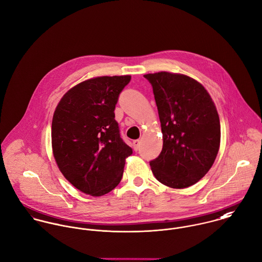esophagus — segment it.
<instances>
[{
	"label": "esophagus",
	"mask_w": 262,
	"mask_h": 262,
	"mask_svg": "<svg viewBox=\"0 0 262 262\" xmlns=\"http://www.w3.org/2000/svg\"><path fill=\"white\" fill-rule=\"evenodd\" d=\"M140 145H141V141H140V140H135V141H133V148H134L135 151H138V150H139Z\"/></svg>",
	"instance_id": "1"
}]
</instances>
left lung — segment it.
<instances>
[{"instance_id": "left-lung-1", "label": "left lung", "mask_w": 262, "mask_h": 262, "mask_svg": "<svg viewBox=\"0 0 262 262\" xmlns=\"http://www.w3.org/2000/svg\"><path fill=\"white\" fill-rule=\"evenodd\" d=\"M157 104L163 148L150 162L158 181L186 188L200 181L219 152L221 125L215 105L194 79L168 72L147 74Z\"/></svg>"}]
</instances>
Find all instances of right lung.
I'll return each mask as SVG.
<instances>
[{"instance_id": "1", "label": "right lung", "mask_w": 262, "mask_h": 262, "mask_svg": "<svg viewBox=\"0 0 262 262\" xmlns=\"http://www.w3.org/2000/svg\"><path fill=\"white\" fill-rule=\"evenodd\" d=\"M130 76L97 77L70 89L53 113V157L80 191L101 196L121 180L125 159L133 154L120 138L114 109Z\"/></svg>"}]
</instances>
